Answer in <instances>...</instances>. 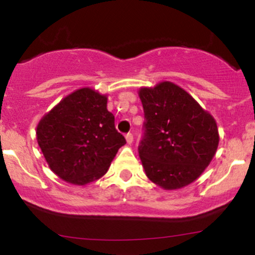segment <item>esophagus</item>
<instances>
[{
    "mask_svg": "<svg viewBox=\"0 0 255 255\" xmlns=\"http://www.w3.org/2000/svg\"><path fill=\"white\" fill-rule=\"evenodd\" d=\"M126 140H127L128 144L133 143V134H132V133H128V134H126Z\"/></svg>",
    "mask_w": 255,
    "mask_h": 255,
    "instance_id": "obj_1",
    "label": "esophagus"
}]
</instances>
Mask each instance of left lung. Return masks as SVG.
<instances>
[{
  "label": "left lung",
  "mask_w": 255,
  "mask_h": 255,
  "mask_svg": "<svg viewBox=\"0 0 255 255\" xmlns=\"http://www.w3.org/2000/svg\"><path fill=\"white\" fill-rule=\"evenodd\" d=\"M145 125L139 157L145 175L166 191L188 186L205 171L219 146L216 121L172 82L141 87Z\"/></svg>",
  "instance_id": "left-lung-1"
}]
</instances>
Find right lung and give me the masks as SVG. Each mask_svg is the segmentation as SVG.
<instances>
[{"mask_svg": "<svg viewBox=\"0 0 255 255\" xmlns=\"http://www.w3.org/2000/svg\"><path fill=\"white\" fill-rule=\"evenodd\" d=\"M36 140L51 171L76 186L101 178L126 144L107 95L89 87L68 94L41 117Z\"/></svg>", "mask_w": 255, "mask_h": 255, "instance_id": "obj_1", "label": "right lung"}]
</instances>
